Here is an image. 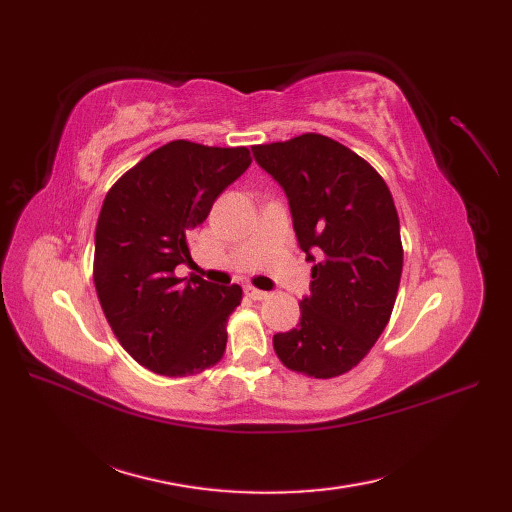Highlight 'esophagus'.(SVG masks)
<instances>
[{"instance_id": "esophagus-1", "label": "esophagus", "mask_w": 512, "mask_h": 512, "mask_svg": "<svg viewBox=\"0 0 512 512\" xmlns=\"http://www.w3.org/2000/svg\"><path fill=\"white\" fill-rule=\"evenodd\" d=\"M245 294H247V297H250L252 301H265V299H269V292L258 290V288H254V286H245Z\"/></svg>"}]
</instances>
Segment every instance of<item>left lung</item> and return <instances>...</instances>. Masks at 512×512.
Listing matches in <instances>:
<instances>
[{
    "label": "left lung",
    "instance_id": "left-lung-1",
    "mask_svg": "<svg viewBox=\"0 0 512 512\" xmlns=\"http://www.w3.org/2000/svg\"><path fill=\"white\" fill-rule=\"evenodd\" d=\"M288 198L305 260L314 262L297 329L273 335L280 361L301 374H346L391 318L404 267L399 218L384 179L322 134L252 147Z\"/></svg>",
    "mask_w": 512,
    "mask_h": 512
}]
</instances>
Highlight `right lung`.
<instances>
[{"label":"right lung","instance_id":"add662e5","mask_svg":"<svg viewBox=\"0 0 512 512\" xmlns=\"http://www.w3.org/2000/svg\"><path fill=\"white\" fill-rule=\"evenodd\" d=\"M252 164L245 147L173 141L151 151L108 190L96 226L94 284L104 316L136 363L192 376L226 350V320L241 286L177 277L190 237Z\"/></svg>","mask_w":512,"mask_h":512}]
</instances>
